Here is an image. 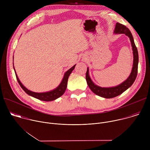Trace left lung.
<instances>
[{
    "instance_id": "8db88e82",
    "label": "left lung",
    "mask_w": 150,
    "mask_h": 150,
    "mask_svg": "<svg viewBox=\"0 0 150 150\" xmlns=\"http://www.w3.org/2000/svg\"><path fill=\"white\" fill-rule=\"evenodd\" d=\"M114 33L125 34L129 38L133 51V66L131 72L128 78L120 84L117 85V86L112 87H101L95 84L90 78L89 74V68H87V71L86 72V80L89 88L94 94L105 98H111L115 97L125 91L127 89L131 87V85L134 83L138 74V65L139 62L138 52L130 30L126 28V26L117 23L114 30Z\"/></svg>"
}]
</instances>
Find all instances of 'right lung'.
Returning a JSON list of instances; mask_svg holds the SVG:
<instances>
[{"label": "right lung", "instance_id": "obj_1", "mask_svg": "<svg viewBox=\"0 0 150 150\" xmlns=\"http://www.w3.org/2000/svg\"><path fill=\"white\" fill-rule=\"evenodd\" d=\"M75 66H76V65L73 66L71 68H70L69 70H68L65 73L61 82L56 88H54V90H51L50 91L45 92V93H35V92H33V91H31L28 90L24 86V85L21 83V82L19 79L18 75L16 73L14 66H13V69H14V71H15V73L16 75L17 81H18L19 84L20 85L21 87L23 88V90L28 95L32 96L35 98H37L40 100L45 101H53V100L58 98L59 97H61L64 94V93L65 92V90L67 87L68 78H69L70 74H71V72H72V71L75 69Z\"/></svg>", "mask_w": 150, "mask_h": 150}]
</instances>
